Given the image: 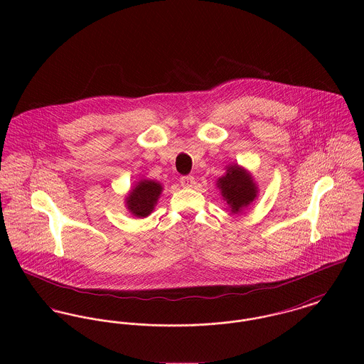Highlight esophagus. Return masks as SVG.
<instances>
[{
  "label": "esophagus",
  "instance_id": "1",
  "mask_svg": "<svg viewBox=\"0 0 364 364\" xmlns=\"http://www.w3.org/2000/svg\"><path fill=\"white\" fill-rule=\"evenodd\" d=\"M181 185L185 188H192L195 185V178L192 175L181 176Z\"/></svg>",
  "mask_w": 364,
  "mask_h": 364
}]
</instances>
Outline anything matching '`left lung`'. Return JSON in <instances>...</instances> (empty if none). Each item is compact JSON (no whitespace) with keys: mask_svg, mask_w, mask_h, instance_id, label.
<instances>
[{"mask_svg":"<svg viewBox=\"0 0 364 364\" xmlns=\"http://www.w3.org/2000/svg\"><path fill=\"white\" fill-rule=\"evenodd\" d=\"M218 188L221 189V195L234 213L248 206L257 198L255 183L252 182L251 176L238 165L230 166L227 169L225 176L218 179Z\"/></svg>","mask_w":364,"mask_h":364,"instance_id":"1","label":"left lung"}]
</instances>
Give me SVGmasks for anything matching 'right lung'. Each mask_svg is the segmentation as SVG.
<instances>
[{
	"label": "right lung",
	"instance_id": "obj_1",
	"mask_svg": "<svg viewBox=\"0 0 364 364\" xmlns=\"http://www.w3.org/2000/svg\"><path fill=\"white\" fill-rule=\"evenodd\" d=\"M161 185L154 181H141L127 198V208L137 217H147L161 195Z\"/></svg>",
	"mask_w": 364,
	"mask_h": 364
}]
</instances>
